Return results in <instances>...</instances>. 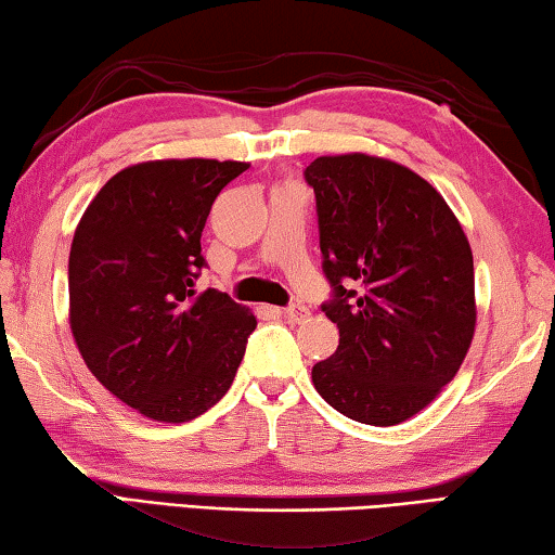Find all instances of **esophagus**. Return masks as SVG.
I'll list each match as a JSON object with an SVG mask.
<instances>
[{"instance_id":"1","label":"esophagus","mask_w":555,"mask_h":555,"mask_svg":"<svg viewBox=\"0 0 555 555\" xmlns=\"http://www.w3.org/2000/svg\"><path fill=\"white\" fill-rule=\"evenodd\" d=\"M285 318L287 320H293V322H305L307 318H310V310H307L305 305H289V307H285Z\"/></svg>"}]
</instances>
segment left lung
<instances>
[{
	"label": "left lung",
	"mask_w": 555,
	"mask_h": 555,
	"mask_svg": "<svg viewBox=\"0 0 555 555\" xmlns=\"http://www.w3.org/2000/svg\"><path fill=\"white\" fill-rule=\"evenodd\" d=\"M305 178L335 287L322 310L339 330L337 352L312 366V385L349 420L402 424L437 399L472 347V245L441 193L395 160L320 156Z\"/></svg>",
	"instance_id": "obj_1"
}]
</instances>
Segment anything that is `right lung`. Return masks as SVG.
Returning <instances> with one entry per match:
<instances>
[{
    "label": "right lung",
    "mask_w": 555,
    "mask_h": 555,
    "mask_svg": "<svg viewBox=\"0 0 555 555\" xmlns=\"http://www.w3.org/2000/svg\"><path fill=\"white\" fill-rule=\"evenodd\" d=\"M248 168L216 158L135 164L108 178L76 225L74 343L93 377L153 422L208 412L233 385L258 325L220 289L195 293L212 201Z\"/></svg>",
    "instance_id": "obj_1"
}]
</instances>
